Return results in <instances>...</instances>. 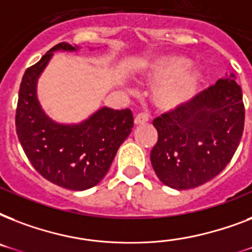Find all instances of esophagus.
Instances as JSON below:
<instances>
[{"label": "esophagus", "mask_w": 252, "mask_h": 252, "mask_svg": "<svg viewBox=\"0 0 252 252\" xmlns=\"http://www.w3.org/2000/svg\"><path fill=\"white\" fill-rule=\"evenodd\" d=\"M148 120H149V118H148V115L146 114H137L136 115V118H134V124L136 126H140V124H145V123H148Z\"/></svg>", "instance_id": "esophagus-1"}]
</instances>
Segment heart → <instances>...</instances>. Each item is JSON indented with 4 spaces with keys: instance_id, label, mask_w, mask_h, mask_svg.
<instances>
[{
    "instance_id": "b5f03b06",
    "label": "heart",
    "mask_w": 252,
    "mask_h": 252,
    "mask_svg": "<svg viewBox=\"0 0 252 252\" xmlns=\"http://www.w3.org/2000/svg\"><path fill=\"white\" fill-rule=\"evenodd\" d=\"M182 55H165L148 63L144 76L158 84L152 94L154 106L162 112H175L192 102L203 82L197 66L188 65Z\"/></svg>"
}]
</instances>
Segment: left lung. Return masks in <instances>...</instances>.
Here are the masks:
<instances>
[{"instance_id": "left-lung-1", "label": "left lung", "mask_w": 252, "mask_h": 252, "mask_svg": "<svg viewBox=\"0 0 252 252\" xmlns=\"http://www.w3.org/2000/svg\"><path fill=\"white\" fill-rule=\"evenodd\" d=\"M158 141L150 161L158 179L170 188L189 189L219 175L242 138V89L231 73L220 78L175 112L154 119Z\"/></svg>"}]
</instances>
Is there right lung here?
Segmentation results:
<instances>
[{
	"mask_svg": "<svg viewBox=\"0 0 252 252\" xmlns=\"http://www.w3.org/2000/svg\"><path fill=\"white\" fill-rule=\"evenodd\" d=\"M78 48L60 43L26 70L15 115L18 138L31 165L47 180L73 191L89 189L106 176L119 146L133 128L129 108L102 107L78 124L55 122L41 108L37 80L53 52Z\"/></svg>",
	"mask_w": 252,
	"mask_h": 252,
	"instance_id": "1",
	"label": "right lung"
}]
</instances>
